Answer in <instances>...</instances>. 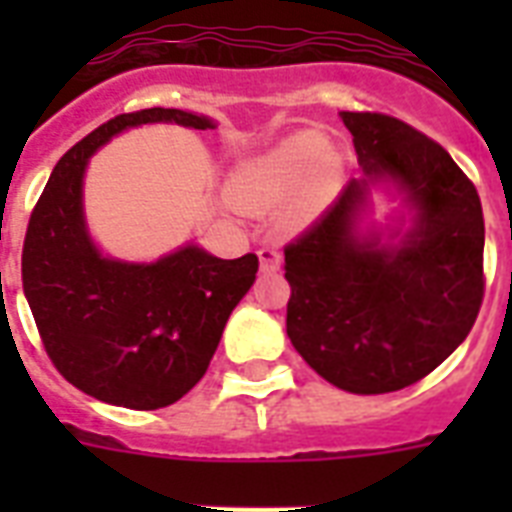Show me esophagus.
I'll return each instance as SVG.
<instances>
[{
    "label": "esophagus",
    "instance_id": "esophagus-1",
    "mask_svg": "<svg viewBox=\"0 0 512 512\" xmlns=\"http://www.w3.org/2000/svg\"><path fill=\"white\" fill-rule=\"evenodd\" d=\"M257 257H260V271H263V273H276V271H279L281 255H279V252H276V249L263 247V249H260V252H257Z\"/></svg>",
    "mask_w": 512,
    "mask_h": 512
}]
</instances>
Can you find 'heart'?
<instances>
[{
    "instance_id": "obj_1",
    "label": "heart",
    "mask_w": 512,
    "mask_h": 512,
    "mask_svg": "<svg viewBox=\"0 0 512 512\" xmlns=\"http://www.w3.org/2000/svg\"><path fill=\"white\" fill-rule=\"evenodd\" d=\"M345 167L319 132H295L276 146L249 156L231 172L228 196L236 207L265 212L296 193L281 215L289 231L324 215L342 188Z\"/></svg>"
}]
</instances>
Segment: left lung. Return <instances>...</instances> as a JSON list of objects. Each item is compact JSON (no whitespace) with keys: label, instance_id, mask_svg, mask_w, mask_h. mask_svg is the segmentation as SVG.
<instances>
[{"label":"left lung","instance_id":"obj_1","mask_svg":"<svg viewBox=\"0 0 512 512\" xmlns=\"http://www.w3.org/2000/svg\"><path fill=\"white\" fill-rule=\"evenodd\" d=\"M364 175L284 249L287 335L348 393L414 385L452 356L484 300V212L476 185L436 140L401 119L342 111ZM390 184L406 232H361L368 188Z\"/></svg>","mask_w":512,"mask_h":512}]
</instances>
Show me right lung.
<instances>
[{"mask_svg":"<svg viewBox=\"0 0 512 512\" xmlns=\"http://www.w3.org/2000/svg\"><path fill=\"white\" fill-rule=\"evenodd\" d=\"M156 122L215 130L209 116L180 108L100 124L55 164L23 241V292L55 369L87 396L146 412L175 404L204 377L257 273V255L220 260L196 244L156 263L95 247L82 204L87 162L119 132Z\"/></svg>","mask_w":512,"mask_h":512,"instance_id":"add662e5","label":"right lung"}]
</instances>
